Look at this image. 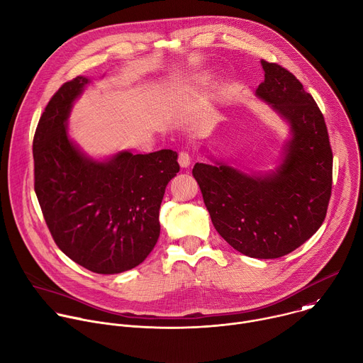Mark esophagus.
Returning <instances> with one entry per match:
<instances>
[{
  "mask_svg": "<svg viewBox=\"0 0 363 363\" xmlns=\"http://www.w3.org/2000/svg\"><path fill=\"white\" fill-rule=\"evenodd\" d=\"M178 162L181 168H188L191 165V155L186 151H181L178 155Z\"/></svg>",
  "mask_w": 363,
  "mask_h": 363,
  "instance_id": "esophagus-1",
  "label": "esophagus"
}]
</instances>
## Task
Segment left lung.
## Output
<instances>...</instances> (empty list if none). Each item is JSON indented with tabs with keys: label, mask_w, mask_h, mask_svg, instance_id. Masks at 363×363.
Here are the masks:
<instances>
[{
	"label": "left lung",
	"mask_w": 363,
	"mask_h": 363,
	"mask_svg": "<svg viewBox=\"0 0 363 363\" xmlns=\"http://www.w3.org/2000/svg\"><path fill=\"white\" fill-rule=\"evenodd\" d=\"M255 95L286 123L289 137L274 171L245 172L222 160L196 162V179L212 223L226 242L251 258L275 259L299 248L320 228L332 189V150L325 119L294 74L261 61Z\"/></svg>",
	"instance_id": "1"
}]
</instances>
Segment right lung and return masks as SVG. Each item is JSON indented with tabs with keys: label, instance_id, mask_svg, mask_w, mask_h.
Segmentation results:
<instances>
[{
	"label": "right lung",
	"instance_id": "obj_1",
	"mask_svg": "<svg viewBox=\"0 0 363 363\" xmlns=\"http://www.w3.org/2000/svg\"><path fill=\"white\" fill-rule=\"evenodd\" d=\"M91 82L79 75L50 99L34 135V188L58 248L95 274L113 275L145 261L160 238V208L179 171L178 154H85L68 134L74 102Z\"/></svg>",
	"mask_w": 363,
	"mask_h": 363
}]
</instances>
